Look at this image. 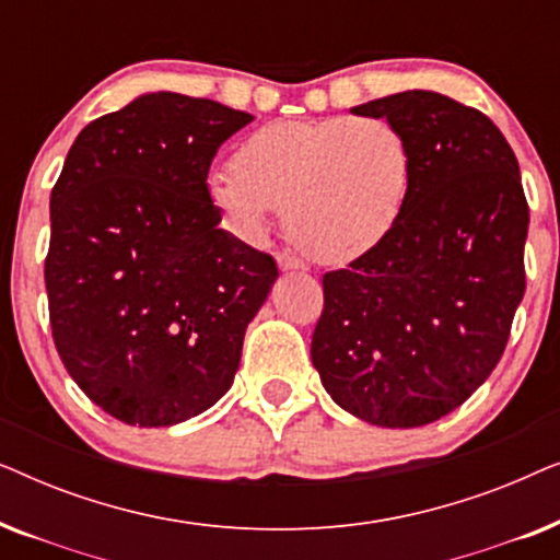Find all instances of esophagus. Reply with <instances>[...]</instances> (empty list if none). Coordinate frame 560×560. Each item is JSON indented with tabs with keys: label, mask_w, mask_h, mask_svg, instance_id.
Instances as JSON below:
<instances>
[{
	"label": "esophagus",
	"mask_w": 560,
	"mask_h": 560,
	"mask_svg": "<svg viewBox=\"0 0 560 560\" xmlns=\"http://www.w3.org/2000/svg\"><path fill=\"white\" fill-rule=\"evenodd\" d=\"M278 267H280L282 272H303L305 270L301 259H295V257H290V255H278Z\"/></svg>",
	"instance_id": "obj_1"
}]
</instances>
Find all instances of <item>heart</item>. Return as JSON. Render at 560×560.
Instances as JSON below:
<instances>
[{
	"instance_id": "1",
	"label": "heart",
	"mask_w": 560,
	"mask_h": 560,
	"mask_svg": "<svg viewBox=\"0 0 560 560\" xmlns=\"http://www.w3.org/2000/svg\"><path fill=\"white\" fill-rule=\"evenodd\" d=\"M209 198L242 236L270 234L285 209L290 242L316 265H349L393 234L408 203L412 152L382 117L272 121L244 137Z\"/></svg>"
}]
</instances>
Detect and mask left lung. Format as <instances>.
<instances>
[{
    "instance_id": "8db88e82",
    "label": "left lung",
    "mask_w": 560,
    "mask_h": 560,
    "mask_svg": "<svg viewBox=\"0 0 560 560\" xmlns=\"http://www.w3.org/2000/svg\"><path fill=\"white\" fill-rule=\"evenodd\" d=\"M400 129L412 180L393 234L324 275L311 359L331 400L382 428L456 410L500 362L525 295L527 201L485 114L412 89L351 109Z\"/></svg>"
}]
</instances>
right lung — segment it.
I'll return each instance as SVG.
<instances>
[{"instance_id":"1","label":"right lung","mask_w":560,"mask_h":560,"mask_svg":"<svg viewBox=\"0 0 560 560\" xmlns=\"http://www.w3.org/2000/svg\"><path fill=\"white\" fill-rule=\"evenodd\" d=\"M255 119L150 91L81 129L50 194L45 288L66 370L127 425L201 416L232 387L278 265L221 229L217 150Z\"/></svg>"}]
</instances>
